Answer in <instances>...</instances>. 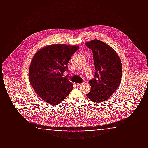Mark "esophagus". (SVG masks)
I'll use <instances>...</instances> for the list:
<instances>
[{
	"mask_svg": "<svg viewBox=\"0 0 148 148\" xmlns=\"http://www.w3.org/2000/svg\"><path fill=\"white\" fill-rule=\"evenodd\" d=\"M84 83H81V84H77V86H81Z\"/></svg>",
	"mask_w": 148,
	"mask_h": 148,
	"instance_id": "34e87169",
	"label": "esophagus"
}]
</instances>
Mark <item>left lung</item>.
<instances>
[{"label":"left lung","instance_id":"8db88e82","mask_svg":"<svg viewBox=\"0 0 148 148\" xmlns=\"http://www.w3.org/2000/svg\"><path fill=\"white\" fill-rule=\"evenodd\" d=\"M92 51L95 73L89 81L91 90L86 94L94 103L109 98L118 88L122 75V64L116 52L105 42L97 39L85 43Z\"/></svg>","mask_w":148,"mask_h":148}]
</instances>
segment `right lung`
I'll return each instance as SVG.
<instances>
[{"instance_id":"add662e5","label":"right lung","mask_w":148,"mask_h":148,"mask_svg":"<svg viewBox=\"0 0 148 148\" xmlns=\"http://www.w3.org/2000/svg\"><path fill=\"white\" fill-rule=\"evenodd\" d=\"M77 45L52 44L38 50L29 69L30 83L35 92L47 103L58 105L69 95L73 85L63 73L79 49Z\"/></svg>"}]
</instances>
